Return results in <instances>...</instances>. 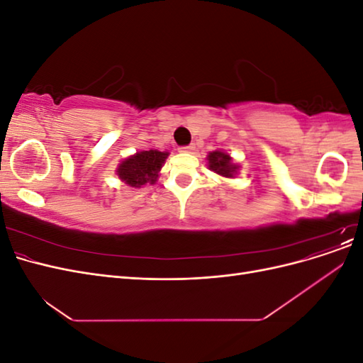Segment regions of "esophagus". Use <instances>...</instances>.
I'll list each match as a JSON object with an SVG mask.
<instances>
[{
  "mask_svg": "<svg viewBox=\"0 0 363 363\" xmlns=\"http://www.w3.org/2000/svg\"><path fill=\"white\" fill-rule=\"evenodd\" d=\"M195 150L194 145H188V147H182L180 148V152H192Z\"/></svg>",
  "mask_w": 363,
  "mask_h": 363,
  "instance_id": "esophagus-1",
  "label": "esophagus"
}]
</instances>
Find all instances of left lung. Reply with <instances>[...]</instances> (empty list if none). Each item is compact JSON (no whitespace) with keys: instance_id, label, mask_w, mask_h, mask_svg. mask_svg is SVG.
<instances>
[{"instance_id":"1","label":"left lung","mask_w":363,"mask_h":363,"mask_svg":"<svg viewBox=\"0 0 363 363\" xmlns=\"http://www.w3.org/2000/svg\"><path fill=\"white\" fill-rule=\"evenodd\" d=\"M207 168L224 179H235L239 172V163L230 157L225 151L215 150L207 155Z\"/></svg>"}]
</instances>
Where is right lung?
Instances as JSON below:
<instances>
[{"label":"right lung","mask_w":363,"mask_h":363,"mask_svg":"<svg viewBox=\"0 0 363 363\" xmlns=\"http://www.w3.org/2000/svg\"><path fill=\"white\" fill-rule=\"evenodd\" d=\"M168 156V151H136L135 155L121 160L115 172L118 179L130 186V188L140 189L147 184H155L157 182L159 172Z\"/></svg>","instance_id":"right-lung-1"}]
</instances>
